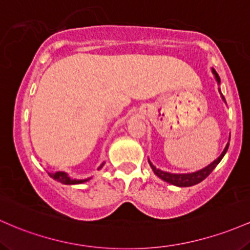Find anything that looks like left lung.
<instances>
[{
	"instance_id": "1",
	"label": "left lung",
	"mask_w": 250,
	"mask_h": 250,
	"mask_svg": "<svg viewBox=\"0 0 250 250\" xmlns=\"http://www.w3.org/2000/svg\"><path fill=\"white\" fill-rule=\"evenodd\" d=\"M212 74L215 75V79H216V81H217V83H221L220 77H218V74L216 73L214 68H212ZM220 93H221V89H220ZM221 97H222V99L226 102V99H224L222 93H221ZM228 147H229V143L226 145V147H224L223 152L221 153V156L218 157L217 159H215L211 164H209L208 167H203V169L196 171V172H191V173L165 172V171L157 169L155 165H153L150 161H148V163H150V167H151V169H152L153 172H155V175L158 176V177L163 179V181L167 182V183L172 184V186H176V187H192V186H195V184H198L200 182L203 181V179H206L207 177H208L210 173H211V171L214 170L216 167H217L218 163L222 161V158L224 157V155H226Z\"/></svg>"
}]
</instances>
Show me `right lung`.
I'll return each instance as SVG.
<instances>
[{
    "instance_id": "1",
    "label": "right lung",
    "mask_w": 250,
    "mask_h": 250,
    "mask_svg": "<svg viewBox=\"0 0 250 250\" xmlns=\"http://www.w3.org/2000/svg\"><path fill=\"white\" fill-rule=\"evenodd\" d=\"M104 165V163L102 165H100L98 169H102ZM48 175L52 177L53 179H55V181L60 182V183L62 184H67V186H71V184H81V183H85V182H87L89 178L87 179H73L68 176V173L63 172V171H58V172L55 173H48Z\"/></svg>"
}]
</instances>
